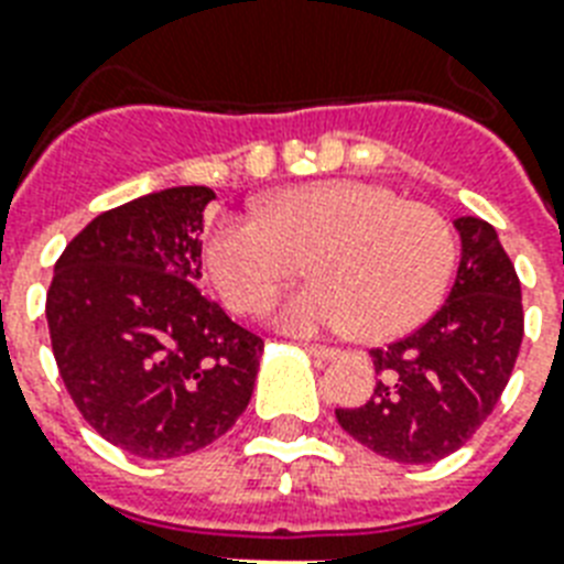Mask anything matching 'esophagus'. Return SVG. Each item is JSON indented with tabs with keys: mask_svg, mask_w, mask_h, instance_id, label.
I'll return each mask as SVG.
<instances>
[{
	"mask_svg": "<svg viewBox=\"0 0 564 564\" xmlns=\"http://www.w3.org/2000/svg\"><path fill=\"white\" fill-rule=\"evenodd\" d=\"M307 354H313L316 360L322 362H330L339 357V351H334V348H327V345H307Z\"/></svg>",
	"mask_w": 564,
	"mask_h": 564,
	"instance_id": "1",
	"label": "esophagus"
}]
</instances>
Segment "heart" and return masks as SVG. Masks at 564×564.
Returning a JSON list of instances; mask_svg holds the SVG:
<instances>
[{"mask_svg":"<svg viewBox=\"0 0 564 564\" xmlns=\"http://www.w3.org/2000/svg\"><path fill=\"white\" fill-rule=\"evenodd\" d=\"M219 299L251 313L283 283L316 278L272 304L292 334L351 327L366 343L410 334L445 299L456 265L451 221L366 181H313L269 195L260 216H219L204 246Z\"/></svg>","mask_w":564,"mask_h":564,"instance_id":"obj_1","label":"heart"}]
</instances>
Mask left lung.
Listing matches in <instances>:
<instances>
[{"mask_svg":"<svg viewBox=\"0 0 564 564\" xmlns=\"http://www.w3.org/2000/svg\"><path fill=\"white\" fill-rule=\"evenodd\" d=\"M454 228L463 254L445 304L415 334L375 348V394L336 410L348 436L403 465L445 459L477 433L524 339L521 283L498 230L477 216H459Z\"/></svg>","mask_w":564,"mask_h":564,"instance_id":"obj_1","label":"left lung"}]
</instances>
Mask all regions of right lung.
I'll return each instance as SVG.
<instances>
[{"label":"right lung","mask_w":564,"mask_h":564,"mask_svg":"<svg viewBox=\"0 0 564 564\" xmlns=\"http://www.w3.org/2000/svg\"><path fill=\"white\" fill-rule=\"evenodd\" d=\"M213 198L210 187H170L99 213L48 286L66 392L101 438L140 459L202 451L254 392L263 339L195 286Z\"/></svg>","instance_id":"1"}]
</instances>
